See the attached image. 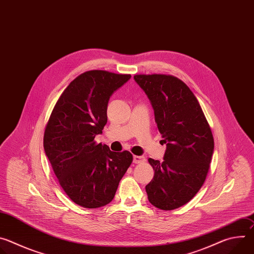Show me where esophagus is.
I'll list each match as a JSON object with an SVG mask.
<instances>
[{
  "instance_id": "34e87169",
  "label": "esophagus",
  "mask_w": 254,
  "mask_h": 254,
  "mask_svg": "<svg viewBox=\"0 0 254 254\" xmlns=\"http://www.w3.org/2000/svg\"><path fill=\"white\" fill-rule=\"evenodd\" d=\"M144 161H146V159H144L143 157H140V156H133V163H134V164H141V163H143Z\"/></svg>"
}]
</instances>
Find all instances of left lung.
Returning a JSON list of instances; mask_svg holds the SVG:
<instances>
[{
    "label": "left lung",
    "instance_id": "left-lung-1",
    "mask_svg": "<svg viewBox=\"0 0 254 254\" xmlns=\"http://www.w3.org/2000/svg\"><path fill=\"white\" fill-rule=\"evenodd\" d=\"M146 92L167 150L164 161L149 159L155 174L146 186L152 205L173 210L188 203L203 186L212 160L214 138L191 89L167 74H137Z\"/></svg>",
    "mask_w": 254,
    "mask_h": 254
}]
</instances>
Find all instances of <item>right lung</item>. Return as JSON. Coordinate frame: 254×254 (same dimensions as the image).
Segmentation results:
<instances>
[{"mask_svg":"<svg viewBox=\"0 0 254 254\" xmlns=\"http://www.w3.org/2000/svg\"><path fill=\"white\" fill-rule=\"evenodd\" d=\"M130 78L105 70L78 75L57 100L44 132V150L58 182L75 204L94 209L111 203L132 163L94 140L107 123L111 95Z\"/></svg>","mask_w":254,"mask_h":254,"instance_id":"1","label":"right lung"}]
</instances>
